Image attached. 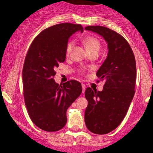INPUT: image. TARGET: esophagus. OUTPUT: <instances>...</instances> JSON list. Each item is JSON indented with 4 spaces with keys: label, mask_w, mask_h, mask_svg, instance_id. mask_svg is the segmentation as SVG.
I'll list each match as a JSON object with an SVG mask.
<instances>
[{
    "label": "esophagus",
    "mask_w": 153,
    "mask_h": 153,
    "mask_svg": "<svg viewBox=\"0 0 153 153\" xmlns=\"http://www.w3.org/2000/svg\"><path fill=\"white\" fill-rule=\"evenodd\" d=\"M81 85H82V93H84L85 91V84H83V83H82Z\"/></svg>",
    "instance_id": "34e87169"
}]
</instances>
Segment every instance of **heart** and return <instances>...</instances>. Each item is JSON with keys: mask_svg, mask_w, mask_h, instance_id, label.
Here are the masks:
<instances>
[{"mask_svg": "<svg viewBox=\"0 0 153 153\" xmlns=\"http://www.w3.org/2000/svg\"><path fill=\"white\" fill-rule=\"evenodd\" d=\"M83 44L85 45L86 50L88 51L90 53L94 52V51H98L99 52L100 49V42L99 40L96 37L92 36H86L83 39ZM74 46V42L71 41L68 42L66 47V53L69 54L71 53L72 49Z\"/></svg>", "mask_w": 153, "mask_h": 153, "instance_id": "heart-1", "label": "heart"}]
</instances>
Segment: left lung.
<instances>
[{"label":"left lung","instance_id":"8db88e82","mask_svg":"<svg viewBox=\"0 0 153 153\" xmlns=\"http://www.w3.org/2000/svg\"><path fill=\"white\" fill-rule=\"evenodd\" d=\"M85 29L101 35L108 50L106 59L96 73L104 81L103 91L91 88L85 90L88 106L85 123L94 134H108L122 122L134 97L136 62L131 47L122 35L101 26H86Z\"/></svg>","mask_w":153,"mask_h":153}]
</instances>
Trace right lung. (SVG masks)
Instances as JSON below:
<instances>
[{
    "label": "right lung",
    "mask_w": 153,
    "mask_h": 153,
    "mask_svg": "<svg viewBox=\"0 0 153 153\" xmlns=\"http://www.w3.org/2000/svg\"><path fill=\"white\" fill-rule=\"evenodd\" d=\"M78 31H83L80 24L50 26L34 39L26 54L22 72L24 101L31 121L42 130L62 129L67 110L82 93L77 80L59 85L54 80L56 68L65 59L68 39Z\"/></svg>",
    "instance_id": "right-lung-1"
}]
</instances>
